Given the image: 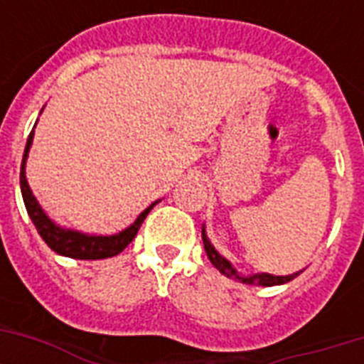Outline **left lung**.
<instances>
[{"label":"left lung","mask_w":364,"mask_h":364,"mask_svg":"<svg viewBox=\"0 0 364 364\" xmlns=\"http://www.w3.org/2000/svg\"><path fill=\"white\" fill-rule=\"evenodd\" d=\"M202 240H204V249H205V253H208V259L211 260V264L215 266L217 270L221 272V274H225L227 277L240 279L242 283H249V285L257 283V285H262V287H272V285H282V283L291 282V279H294V277L299 276L300 272H302V270L294 272V274H291V276H272V274H264V272H262V274H253V276L243 277L240 276L238 272H236V268L230 264V260H227L223 255L217 253V249L213 247L210 240H208L204 225H202Z\"/></svg>","instance_id":"8db88e82"}]
</instances>
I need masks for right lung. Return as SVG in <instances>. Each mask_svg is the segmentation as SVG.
<instances>
[{"label":"right lung","instance_id":"right-lung-1","mask_svg":"<svg viewBox=\"0 0 364 364\" xmlns=\"http://www.w3.org/2000/svg\"><path fill=\"white\" fill-rule=\"evenodd\" d=\"M31 141H33V130L28 136L26 141L24 156H22V166H20V191H22V198H24V205L28 210L31 223L36 225L37 232L45 240L48 247L56 251L58 255L64 257H71V259H81V260H98V259H107V257H115L122 251V249L136 238L137 230L141 227V223L145 221V217L153 205L151 204L145 211L139 213L136 221L132 223L130 227L124 228L122 232L113 234V236H94V234H82L79 230H71V228H62L56 223L50 221L47 213L43 211L39 202L36 200L33 193H31L28 179H26V160H28V153H30Z\"/></svg>","mask_w":364,"mask_h":364}]
</instances>
